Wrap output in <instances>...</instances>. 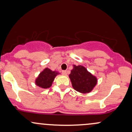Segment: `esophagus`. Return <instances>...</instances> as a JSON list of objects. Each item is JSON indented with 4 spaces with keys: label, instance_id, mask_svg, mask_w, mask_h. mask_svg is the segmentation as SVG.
<instances>
[{
    "label": "esophagus",
    "instance_id": "1",
    "mask_svg": "<svg viewBox=\"0 0 132 132\" xmlns=\"http://www.w3.org/2000/svg\"><path fill=\"white\" fill-rule=\"evenodd\" d=\"M62 74H63V75H66V74H67V71L65 70L62 71Z\"/></svg>",
    "mask_w": 132,
    "mask_h": 132
}]
</instances>
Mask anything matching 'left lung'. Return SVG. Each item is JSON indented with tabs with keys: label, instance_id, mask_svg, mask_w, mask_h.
<instances>
[{
	"label": "left lung",
	"instance_id": "1",
	"mask_svg": "<svg viewBox=\"0 0 132 132\" xmlns=\"http://www.w3.org/2000/svg\"><path fill=\"white\" fill-rule=\"evenodd\" d=\"M69 78L73 88L80 93L90 92L96 84V78L88 72L86 68L82 66H76L71 70Z\"/></svg>",
	"mask_w": 132,
	"mask_h": 132
}]
</instances>
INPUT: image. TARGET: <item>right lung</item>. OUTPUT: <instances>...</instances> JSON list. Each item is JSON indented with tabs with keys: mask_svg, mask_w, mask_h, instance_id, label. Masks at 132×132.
Listing matches in <instances>:
<instances>
[{
	"mask_svg": "<svg viewBox=\"0 0 132 132\" xmlns=\"http://www.w3.org/2000/svg\"><path fill=\"white\" fill-rule=\"evenodd\" d=\"M58 74V72L56 71H52L48 68H45L36 79V85L43 88H49L53 83L55 76Z\"/></svg>",
	"mask_w": 132,
	"mask_h": 132,
	"instance_id": "right-lung-1",
	"label": "right lung"
}]
</instances>
